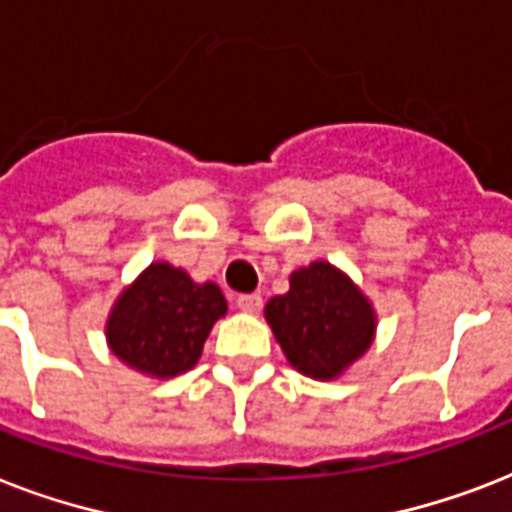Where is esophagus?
I'll return each mask as SVG.
<instances>
[{
	"instance_id": "esophagus-1",
	"label": "esophagus",
	"mask_w": 512,
	"mask_h": 512,
	"mask_svg": "<svg viewBox=\"0 0 512 512\" xmlns=\"http://www.w3.org/2000/svg\"><path fill=\"white\" fill-rule=\"evenodd\" d=\"M236 305H239L244 313H260V308H263V297H260V295H239V297H236Z\"/></svg>"
}]
</instances>
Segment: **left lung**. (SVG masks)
<instances>
[{
	"mask_svg": "<svg viewBox=\"0 0 512 512\" xmlns=\"http://www.w3.org/2000/svg\"><path fill=\"white\" fill-rule=\"evenodd\" d=\"M265 319L289 364L319 380H332L353 364L374 335L372 305L329 263L292 273L287 295L265 305Z\"/></svg>",
	"mask_w": 512,
	"mask_h": 512,
	"instance_id": "obj_1",
	"label": "left lung"
}]
</instances>
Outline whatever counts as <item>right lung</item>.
Segmentation results:
<instances>
[{
  "label": "right lung",
  "instance_id": "right-lung-1",
  "mask_svg": "<svg viewBox=\"0 0 512 512\" xmlns=\"http://www.w3.org/2000/svg\"><path fill=\"white\" fill-rule=\"evenodd\" d=\"M225 316L215 284H193L167 263H154L119 300L108 319V345L124 364L154 377L188 372L209 329Z\"/></svg>",
  "mask_w": 512,
  "mask_h": 512
}]
</instances>
